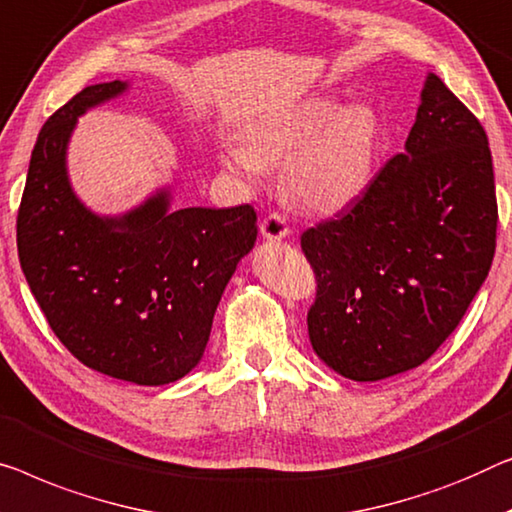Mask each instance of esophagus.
Returning a JSON list of instances; mask_svg holds the SVG:
<instances>
[{
    "instance_id": "1",
    "label": "esophagus",
    "mask_w": 512,
    "mask_h": 512,
    "mask_svg": "<svg viewBox=\"0 0 512 512\" xmlns=\"http://www.w3.org/2000/svg\"><path fill=\"white\" fill-rule=\"evenodd\" d=\"M259 232H262L266 241H282L289 236V227L285 223V218L278 216V213H269V216L262 220V225H259Z\"/></svg>"
}]
</instances>
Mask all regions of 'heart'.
Masks as SVG:
<instances>
[{
    "mask_svg": "<svg viewBox=\"0 0 512 512\" xmlns=\"http://www.w3.org/2000/svg\"><path fill=\"white\" fill-rule=\"evenodd\" d=\"M377 124L363 105L317 94L253 121L241 142H225L220 160L234 177L259 183L282 160L280 181L303 209L333 213L354 204L372 181Z\"/></svg>",
    "mask_w": 512,
    "mask_h": 512,
    "instance_id": "heart-1",
    "label": "heart"
}]
</instances>
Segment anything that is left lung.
Instances as JSON below:
<instances>
[{
  "instance_id": "1",
  "label": "left lung",
  "mask_w": 512,
  "mask_h": 512,
  "mask_svg": "<svg viewBox=\"0 0 512 512\" xmlns=\"http://www.w3.org/2000/svg\"><path fill=\"white\" fill-rule=\"evenodd\" d=\"M497 220L483 126L427 73L404 154L347 211L301 236L317 273L315 354L354 381L425 363L490 273Z\"/></svg>"
}]
</instances>
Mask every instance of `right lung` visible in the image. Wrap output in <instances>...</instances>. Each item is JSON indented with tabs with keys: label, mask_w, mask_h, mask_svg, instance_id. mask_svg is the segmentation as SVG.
Instances as JSON below:
<instances>
[{
	"label": "right lung",
	"mask_w": 512,
	"mask_h": 512,
	"mask_svg": "<svg viewBox=\"0 0 512 512\" xmlns=\"http://www.w3.org/2000/svg\"><path fill=\"white\" fill-rule=\"evenodd\" d=\"M128 87H85L45 121L18 211V255L50 329L80 363L163 386L202 361L220 296L255 246L257 213L250 204L174 211L170 186L121 216L91 211L68 179V142L82 114Z\"/></svg>",
	"instance_id": "obj_1"
}]
</instances>
